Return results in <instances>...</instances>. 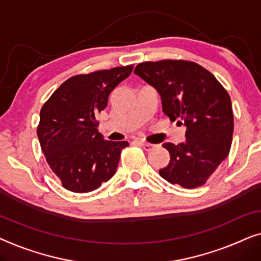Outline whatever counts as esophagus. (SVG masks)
<instances>
[{"mask_svg": "<svg viewBox=\"0 0 261 261\" xmlns=\"http://www.w3.org/2000/svg\"><path fill=\"white\" fill-rule=\"evenodd\" d=\"M140 145L142 148L144 149L145 151H150V150H152V149H154L156 145L155 144H151V143H147V142H143V141H140Z\"/></svg>", "mask_w": 261, "mask_h": 261, "instance_id": "34e87169", "label": "esophagus"}]
</instances>
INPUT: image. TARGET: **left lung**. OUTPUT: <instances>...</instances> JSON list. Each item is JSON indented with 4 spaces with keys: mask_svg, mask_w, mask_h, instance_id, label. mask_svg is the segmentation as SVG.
Instances as JSON below:
<instances>
[{
    "mask_svg": "<svg viewBox=\"0 0 261 261\" xmlns=\"http://www.w3.org/2000/svg\"><path fill=\"white\" fill-rule=\"evenodd\" d=\"M135 74L158 90L163 112L186 126L185 142L163 144L171 161L160 175L185 189L204 185L230 150L234 117L227 90L193 62H145Z\"/></svg>",
    "mask_w": 261,
    "mask_h": 261,
    "instance_id": "1",
    "label": "left lung"
}]
</instances>
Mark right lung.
Instances as JSON below:
<instances>
[{"mask_svg": "<svg viewBox=\"0 0 261 261\" xmlns=\"http://www.w3.org/2000/svg\"><path fill=\"white\" fill-rule=\"evenodd\" d=\"M133 69L127 65L74 76L41 107L38 138L47 165L64 189L90 192L116 173L120 152L128 143L105 141L96 130V116Z\"/></svg>", "mask_w": 261, "mask_h": 261, "instance_id": "add662e5", "label": "right lung"}]
</instances>
